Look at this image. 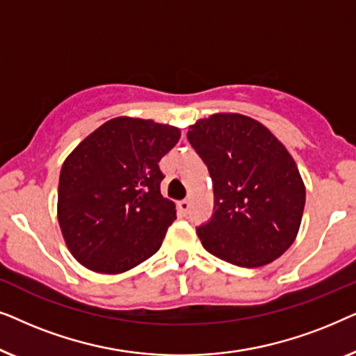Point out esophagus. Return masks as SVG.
Returning a JSON list of instances; mask_svg holds the SVG:
<instances>
[{
  "mask_svg": "<svg viewBox=\"0 0 356 356\" xmlns=\"http://www.w3.org/2000/svg\"><path fill=\"white\" fill-rule=\"evenodd\" d=\"M178 207L183 213H188V211H189V201H188V199H184V201H179Z\"/></svg>",
  "mask_w": 356,
  "mask_h": 356,
  "instance_id": "esophagus-1",
  "label": "esophagus"
}]
</instances>
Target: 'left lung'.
Here are the masks:
<instances>
[{
    "instance_id": "1",
    "label": "left lung",
    "mask_w": 356,
    "mask_h": 356,
    "mask_svg": "<svg viewBox=\"0 0 356 356\" xmlns=\"http://www.w3.org/2000/svg\"><path fill=\"white\" fill-rule=\"evenodd\" d=\"M188 140L207 165L213 213L196 228L218 259L261 267L295 241L306 191L295 160L259 121L217 113L189 126Z\"/></svg>"
}]
</instances>
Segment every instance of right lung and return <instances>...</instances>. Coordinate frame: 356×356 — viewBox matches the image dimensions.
<instances>
[{"mask_svg": "<svg viewBox=\"0 0 356 356\" xmlns=\"http://www.w3.org/2000/svg\"><path fill=\"white\" fill-rule=\"evenodd\" d=\"M178 128L120 116L87 136L65 160L58 222L71 254L87 269L121 274L162 246L177 218L160 193V159L178 143Z\"/></svg>", "mask_w": 356, "mask_h": 356, "instance_id": "1", "label": "right lung"}]
</instances>
